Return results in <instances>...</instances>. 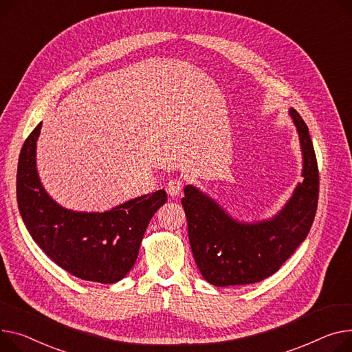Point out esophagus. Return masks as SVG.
Here are the masks:
<instances>
[{"label":"esophagus","mask_w":352,"mask_h":352,"mask_svg":"<svg viewBox=\"0 0 352 352\" xmlns=\"http://www.w3.org/2000/svg\"><path fill=\"white\" fill-rule=\"evenodd\" d=\"M182 186H184L182 178H173V179L168 181V184H167V186H166V190H167L168 195L177 197V195H179V192L182 191Z\"/></svg>","instance_id":"1"}]
</instances>
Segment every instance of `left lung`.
Returning a JSON list of instances; mask_svg holds the SVG:
<instances>
[{
	"label": "left lung",
	"instance_id": "8db88e82",
	"mask_svg": "<svg viewBox=\"0 0 352 352\" xmlns=\"http://www.w3.org/2000/svg\"><path fill=\"white\" fill-rule=\"evenodd\" d=\"M302 151V181L272 219L238 222L212 198L186 185L181 204L195 263L208 283L226 287L262 282L307 238L318 202V167L309 127L290 109Z\"/></svg>",
	"mask_w": 352,
	"mask_h": 352
}]
</instances>
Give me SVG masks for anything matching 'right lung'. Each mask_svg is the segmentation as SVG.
Instances as JSON below:
<instances>
[{"instance_id": "obj_1", "label": "right lung", "mask_w": 352, "mask_h": 352, "mask_svg": "<svg viewBox=\"0 0 352 352\" xmlns=\"http://www.w3.org/2000/svg\"><path fill=\"white\" fill-rule=\"evenodd\" d=\"M42 123L22 146L16 171L18 209L30 235L59 267L82 280L116 283L134 266L144 232L167 201L155 191L106 212H76L56 204L36 173V140Z\"/></svg>"}]
</instances>
